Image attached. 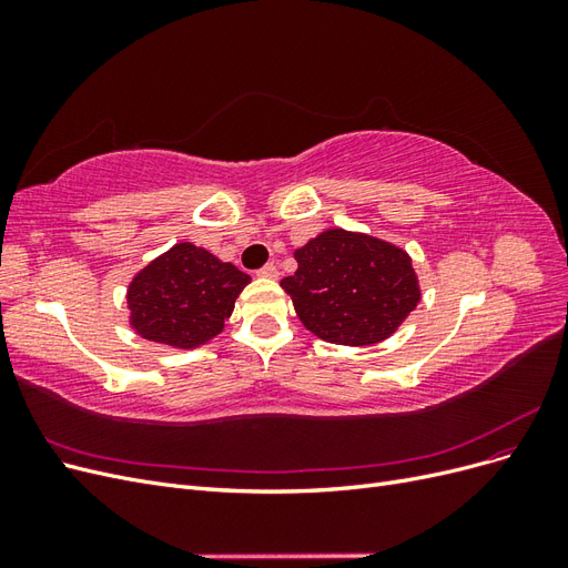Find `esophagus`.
I'll return each mask as SVG.
<instances>
[{
  "instance_id": "1",
  "label": "esophagus",
  "mask_w": 568,
  "mask_h": 568,
  "mask_svg": "<svg viewBox=\"0 0 568 568\" xmlns=\"http://www.w3.org/2000/svg\"><path fill=\"white\" fill-rule=\"evenodd\" d=\"M257 277H265V280H277L280 277V270L274 263H267L263 265L261 270H257Z\"/></svg>"
}]
</instances>
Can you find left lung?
Returning a JSON list of instances; mask_svg holds the SVG:
<instances>
[{
    "label": "left lung",
    "mask_w": 568,
    "mask_h": 568,
    "mask_svg": "<svg viewBox=\"0 0 568 568\" xmlns=\"http://www.w3.org/2000/svg\"><path fill=\"white\" fill-rule=\"evenodd\" d=\"M294 257L298 270L282 288L305 329L322 341L372 346L398 329L422 298L412 257L384 239L336 227Z\"/></svg>",
    "instance_id": "1"
}]
</instances>
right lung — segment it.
Masks as SVG:
<instances>
[{
  "mask_svg": "<svg viewBox=\"0 0 568 568\" xmlns=\"http://www.w3.org/2000/svg\"><path fill=\"white\" fill-rule=\"evenodd\" d=\"M248 282L246 272L205 248L175 244L130 282V326L163 346L199 348L222 332Z\"/></svg>",
  "mask_w": 568,
  "mask_h": 568,
  "instance_id": "obj_1",
  "label": "right lung"
}]
</instances>
